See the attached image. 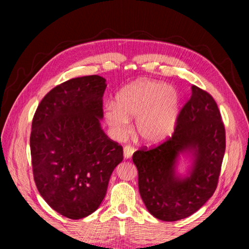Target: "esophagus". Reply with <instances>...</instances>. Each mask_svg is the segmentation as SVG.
I'll return each instance as SVG.
<instances>
[{
	"label": "esophagus",
	"instance_id": "34e87169",
	"mask_svg": "<svg viewBox=\"0 0 249 249\" xmlns=\"http://www.w3.org/2000/svg\"><path fill=\"white\" fill-rule=\"evenodd\" d=\"M135 149L133 148L132 146H125L124 149H123V154H124V158L125 159H128L133 156Z\"/></svg>",
	"mask_w": 249,
	"mask_h": 249
}]
</instances>
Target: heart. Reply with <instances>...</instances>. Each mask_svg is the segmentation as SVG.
<instances>
[{
	"instance_id": "1",
	"label": "heart",
	"mask_w": 249,
	"mask_h": 249,
	"mask_svg": "<svg viewBox=\"0 0 249 249\" xmlns=\"http://www.w3.org/2000/svg\"><path fill=\"white\" fill-rule=\"evenodd\" d=\"M181 95L175 87L155 80H138L123 88L116 103L105 107L104 117L112 134L122 140L129 132V119H136V134L148 145L168 140L180 116Z\"/></svg>"
}]
</instances>
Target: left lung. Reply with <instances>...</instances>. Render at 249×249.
<instances>
[{
    "label": "left lung",
    "mask_w": 249,
    "mask_h": 249,
    "mask_svg": "<svg viewBox=\"0 0 249 249\" xmlns=\"http://www.w3.org/2000/svg\"><path fill=\"white\" fill-rule=\"evenodd\" d=\"M169 140L156 148L133 155L138 189L156 218L175 222L192 215L215 191L225 153V128L217 104L196 86ZM181 157L192 161L184 175L178 171Z\"/></svg>",
    "instance_id": "8db88e82"
}]
</instances>
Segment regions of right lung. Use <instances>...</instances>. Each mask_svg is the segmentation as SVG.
<instances>
[{"label": "right lung", "instance_id": "add662e5", "mask_svg": "<svg viewBox=\"0 0 249 249\" xmlns=\"http://www.w3.org/2000/svg\"><path fill=\"white\" fill-rule=\"evenodd\" d=\"M107 80L86 75L49 91L33 119L34 180L50 208L71 220L90 215L107 195L123 148L101 127Z\"/></svg>", "mask_w": 249, "mask_h": 249}]
</instances>
